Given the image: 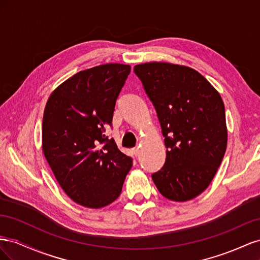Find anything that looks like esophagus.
I'll return each mask as SVG.
<instances>
[{
  "mask_svg": "<svg viewBox=\"0 0 260 260\" xmlns=\"http://www.w3.org/2000/svg\"><path fill=\"white\" fill-rule=\"evenodd\" d=\"M132 152H133V154H135V156H139V154H140V148H139V147L133 148Z\"/></svg>",
  "mask_w": 260,
  "mask_h": 260,
  "instance_id": "obj_1",
  "label": "esophagus"
}]
</instances>
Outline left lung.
<instances>
[{
    "mask_svg": "<svg viewBox=\"0 0 260 260\" xmlns=\"http://www.w3.org/2000/svg\"><path fill=\"white\" fill-rule=\"evenodd\" d=\"M156 109L167 147L152 179L165 198L190 201L206 190L226 149L223 101L195 69L164 61L135 66Z\"/></svg>",
    "mask_w": 260,
    "mask_h": 260,
    "instance_id": "left-lung-1",
    "label": "left lung"
}]
</instances>
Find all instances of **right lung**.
Here are the masks:
<instances>
[{
    "label": "right lung",
    "mask_w": 260,
    "mask_h": 260,
    "mask_svg": "<svg viewBox=\"0 0 260 260\" xmlns=\"http://www.w3.org/2000/svg\"><path fill=\"white\" fill-rule=\"evenodd\" d=\"M130 70L113 62L82 70L46 102L43 154L62 190L81 206L102 208L116 201L132 167L130 157L105 136Z\"/></svg>",
    "instance_id": "add662e5"
}]
</instances>
